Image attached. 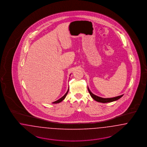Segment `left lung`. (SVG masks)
I'll list each match as a JSON object with an SVG mask.
<instances>
[{
    "instance_id": "1",
    "label": "left lung",
    "mask_w": 147,
    "mask_h": 147,
    "mask_svg": "<svg viewBox=\"0 0 147 147\" xmlns=\"http://www.w3.org/2000/svg\"><path fill=\"white\" fill-rule=\"evenodd\" d=\"M88 91L89 92V94L90 95H91V97L94 100H95V101L99 102H102V103H107V102H112V101H116L119 98H121L123 95H120V96H116V97H115V98H101V97H99L98 96L94 94H93L92 92H91L90 90H89V89L88 88Z\"/></svg>"
}]
</instances>
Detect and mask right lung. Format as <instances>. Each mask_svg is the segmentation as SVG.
<instances>
[{
  "label": "right lung",
  "instance_id": "1",
  "mask_svg": "<svg viewBox=\"0 0 147 147\" xmlns=\"http://www.w3.org/2000/svg\"><path fill=\"white\" fill-rule=\"evenodd\" d=\"M68 91H69V89H68V91H67V92L65 94V95H64L63 96H62L61 98H60L59 100H57L56 101L53 102V104H58V103H59V102H61V101H62L65 98V96H67V94H68Z\"/></svg>",
  "mask_w": 147,
  "mask_h": 147
}]
</instances>
